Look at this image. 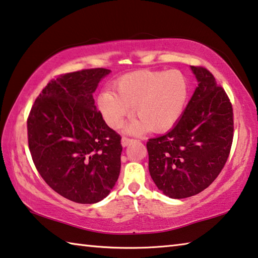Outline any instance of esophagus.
<instances>
[{
	"label": "esophagus",
	"mask_w": 258,
	"mask_h": 258,
	"mask_svg": "<svg viewBox=\"0 0 258 258\" xmlns=\"http://www.w3.org/2000/svg\"><path fill=\"white\" fill-rule=\"evenodd\" d=\"M133 141V139H130V138H126V137H123L121 138V146L123 147H126V146H128L131 142Z\"/></svg>",
	"instance_id": "34e87169"
}]
</instances>
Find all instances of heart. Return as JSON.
I'll list each match as a JSON object with an SVG mask.
<instances>
[{
  "label": "heart",
  "instance_id": "obj_1",
  "mask_svg": "<svg viewBox=\"0 0 258 258\" xmlns=\"http://www.w3.org/2000/svg\"><path fill=\"white\" fill-rule=\"evenodd\" d=\"M116 90L100 93L98 104L106 123L119 127L133 110L139 118L127 126L132 133L149 128L163 132L176 123L184 110L189 85L185 76L175 71H137L116 82Z\"/></svg>",
  "mask_w": 258,
  "mask_h": 258
}]
</instances>
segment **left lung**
Masks as SVG:
<instances>
[{"mask_svg": "<svg viewBox=\"0 0 258 258\" xmlns=\"http://www.w3.org/2000/svg\"><path fill=\"white\" fill-rule=\"evenodd\" d=\"M198 86L180 120L164 135L149 139V172L169 198L198 195L212 184L229 158L233 109L228 94L205 67L191 66Z\"/></svg>", "mask_w": 258, "mask_h": 258, "instance_id": "left-lung-1", "label": "left lung"}]
</instances>
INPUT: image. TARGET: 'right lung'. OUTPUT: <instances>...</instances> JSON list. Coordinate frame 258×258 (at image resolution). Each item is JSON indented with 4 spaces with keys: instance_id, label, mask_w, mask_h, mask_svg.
I'll list each match as a JSON object with an SVG mask.
<instances>
[{
    "instance_id": "add662e5",
    "label": "right lung",
    "mask_w": 258,
    "mask_h": 258,
    "mask_svg": "<svg viewBox=\"0 0 258 258\" xmlns=\"http://www.w3.org/2000/svg\"><path fill=\"white\" fill-rule=\"evenodd\" d=\"M109 73L91 68L53 78L27 119L35 167L51 189L78 204L106 198L119 176L121 137L106 124L93 99Z\"/></svg>"
}]
</instances>
